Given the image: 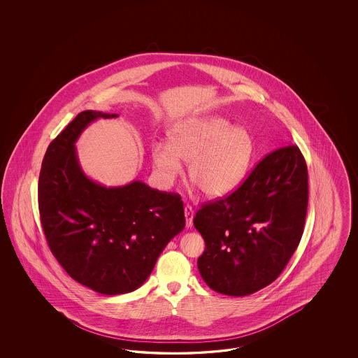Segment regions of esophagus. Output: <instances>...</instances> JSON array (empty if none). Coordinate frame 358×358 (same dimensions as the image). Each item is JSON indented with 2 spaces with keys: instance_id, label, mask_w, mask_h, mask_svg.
I'll return each instance as SVG.
<instances>
[{
  "instance_id": "1",
  "label": "esophagus",
  "mask_w": 358,
  "mask_h": 358,
  "mask_svg": "<svg viewBox=\"0 0 358 358\" xmlns=\"http://www.w3.org/2000/svg\"><path fill=\"white\" fill-rule=\"evenodd\" d=\"M185 220H186V228H192L193 226V217H194V211L190 206H185Z\"/></svg>"
}]
</instances>
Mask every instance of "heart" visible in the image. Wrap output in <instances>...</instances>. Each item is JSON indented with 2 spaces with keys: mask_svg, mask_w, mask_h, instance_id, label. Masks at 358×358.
I'll return each instance as SVG.
<instances>
[{
  "mask_svg": "<svg viewBox=\"0 0 358 358\" xmlns=\"http://www.w3.org/2000/svg\"><path fill=\"white\" fill-rule=\"evenodd\" d=\"M255 144L248 131L217 115L195 117L168 131V143L151 145V160L164 184L171 185L189 162V177L210 198L236 190L248 172Z\"/></svg>",
  "mask_w": 358,
  "mask_h": 358,
  "instance_id": "heart-1",
  "label": "heart"
}]
</instances>
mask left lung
<instances>
[{
  "mask_svg": "<svg viewBox=\"0 0 358 358\" xmlns=\"http://www.w3.org/2000/svg\"><path fill=\"white\" fill-rule=\"evenodd\" d=\"M308 205L307 165L296 145L266 155L244 184L195 214L206 243L198 269L207 286L245 296L271 285L303 235Z\"/></svg>",
  "mask_w": 358,
  "mask_h": 358,
  "instance_id": "left-lung-1",
  "label": "left lung"
}]
</instances>
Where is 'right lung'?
Here are the masks:
<instances>
[{
  "instance_id": "obj_1",
  "label": "right lung",
  "mask_w": 358,
  "mask_h": 358,
  "mask_svg": "<svg viewBox=\"0 0 358 358\" xmlns=\"http://www.w3.org/2000/svg\"><path fill=\"white\" fill-rule=\"evenodd\" d=\"M118 114L87 110L47 148L38 199L50 250L75 281L99 294L141 287L164 248L185 228L181 196L141 181L105 186L89 178L76 141L87 126Z\"/></svg>"
}]
</instances>
